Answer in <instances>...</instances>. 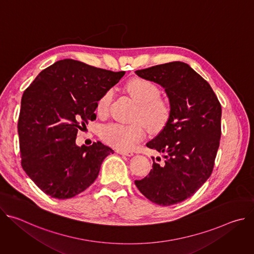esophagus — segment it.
Returning <instances> with one entry per match:
<instances>
[{
  "mask_svg": "<svg viewBox=\"0 0 254 254\" xmlns=\"http://www.w3.org/2000/svg\"><path fill=\"white\" fill-rule=\"evenodd\" d=\"M117 153L123 156H127V157H131L133 156V154L131 152H127V151H123V150H117Z\"/></svg>",
  "mask_w": 254,
  "mask_h": 254,
  "instance_id": "esophagus-1",
  "label": "esophagus"
}]
</instances>
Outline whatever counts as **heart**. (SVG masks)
I'll list each match as a JSON object with an SVG mask.
<instances>
[{
	"label": "heart",
	"mask_w": 254,
	"mask_h": 254,
	"mask_svg": "<svg viewBox=\"0 0 254 254\" xmlns=\"http://www.w3.org/2000/svg\"><path fill=\"white\" fill-rule=\"evenodd\" d=\"M126 89L136 103L133 120H140L152 130L162 129L171 117L168 101L160 97L161 91L153 81L143 78L130 79ZM113 98V90L108 89L96 101V112L103 116L107 113ZM100 137L108 144L121 150H129L144 135V127L138 121L129 124L111 123L101 127Z\"/></svg>",
	"instance_id": "1"
}]
</instances>
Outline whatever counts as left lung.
<instances>
[{"mask_svg": "<svg viewBox=\"0 0 254 254\" xmlns=\"http://www.w3.org/2000/svg\"><path fill=\"white\" fill-rule=\"evenodd\" d=\"M135 74L165 88L171 117L147 143L164 154L165 164L152 158L150 174L134 184L153 203L177 204L196 193L212 174L221 136V104L210 84L187 63L169 62Z\"/></svg>", "mask_w": 254, "mask_h": 254, "instance_id": "1", "label": "left lung"}]
</instances>
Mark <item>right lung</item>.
I'll return each mask as SVG.
<instances>
[{
    "instance_id": "right-lung-1",
    "label": "right lung",
    "mask_w": 254,
    "mask_h": 254,
    "mask_svg": "<svg viewBox=\"0 0 254 254\" xmlns=\"http://www.w3.org/2000/svg\"><path fill=\"white\" fill-rule=\"evenodd\" d=\"M63 59L24 91L18 121L21 164L45 194L69 199L86 190L114 151L100 141L78 147L77 131L96 119V101L125 75Z\"/></svg>"
}]
</instances>
